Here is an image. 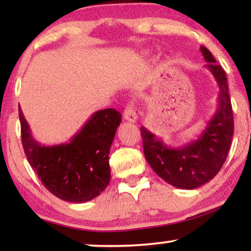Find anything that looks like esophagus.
<instances>
[{"label":"esophagus","instance_id":"1","mask_svg":"<svg viewBox=\"0 0 251 251\" xmlns=\"http://www.w3.org/2000/svg\"><path fill=\"white\" fill-rule=\"evenodd\" d=\"M124 118L129 123H135L136 119H138V116H136L135 110L132 104H127V106L125 107V111H124Z\"/></svg>","mask_w":251,"mask_h":251}]
</instances>
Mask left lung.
Instances as JSON below:
<instances>
[{
	"label": "left lung",
	"mask_w": 251,
	"mask_h": 251,
	"mask_svg": "<svg viewBox=\"0 0 251 251\" xmlns=\"http://www.w3.org/2000/svg\"><path fill=\"white\" fill-rule=\"evenodd\" d=\"M201 52L208 62L205 67L213 75L219 87L217 111L201 135L189 144L171 148L145 126L140 128L149 166L161 178L177 189L192 190L210 182L226 161L234 133L226 73L206 47L201 46Z\"/></svg>",
	"instance_id": "8db88e82"
}]
</instances>
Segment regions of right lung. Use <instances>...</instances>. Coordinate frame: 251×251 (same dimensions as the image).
<instances>
[{"label":"right lung","mask_w":251,"mask_h":251,"mask_svg":"<svg viewBox=\"0 0 251 251\" xmlns=\"http://www.w3.org/2000/svg\"><path fill=\"white\" fill-rule=\"evenodd\" d=\"M22 144L43 185L62 201L85 202L110 182V148L122 115L115 109L96 111L68 142L40 145L20 107Z\"/></svg>","instance_id":"right-lung-1"}]
</instances>
